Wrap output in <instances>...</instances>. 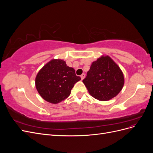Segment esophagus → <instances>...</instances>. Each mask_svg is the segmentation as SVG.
I'll return each mask as SVG.
<instances>
[{"mask_svg": "<svg viewBox=\"0 0 153 153\" xmlns=\"http://www.w3.org/2000/svg\"><path fill=\"white\" fill-rule=\"evenodd\" d=\"M85 74L84 73H83L82 75H81V76H80V77H81V79L82 80H84V78H85Z\"/></svg>", "mask_w": 153, "mask_h": 153, "instance_id": "34e87169", "label": "esophagus"}]
</instances>
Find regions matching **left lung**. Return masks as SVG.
Returning <instances> with one entry per match:
<instances>
[{"mask_svg": "<svg viewBox=\"0 0 153 153\" xmlns=\"http://www.w3.org/2000/svg\"><path fill=\"white\" fill-rule=\"evenodd\" d=\"M82 82L93 98L105 101L119 93L124 84V78L117 64L108 55H102L92 62Z\"/></svg>", "mask_w": 153, "mask_h": 153, "instance_id": "obj_1", "label": "left lung"}]
</instances>
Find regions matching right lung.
Returning a JSON list of instances; mask_svg holds the SVG:
<instances>
[{
	"label": "right lung",
	"instance_id": "add662e5",
	"mask_svg": "<svg viewBox=\"0 0 153 153\" xmlns=\"http://www.w3.org/2000/svg\"><path fill=\"white\" fill-rule=\"evenodd\" d=\"M81 80L73 68L66 65L62 59H52L37 74L35 84L42 98L57 104L70 95L75 83Z\"/></svg>",
	"mask_w": 153,
	"mask_h": 153
}]
</instances>
